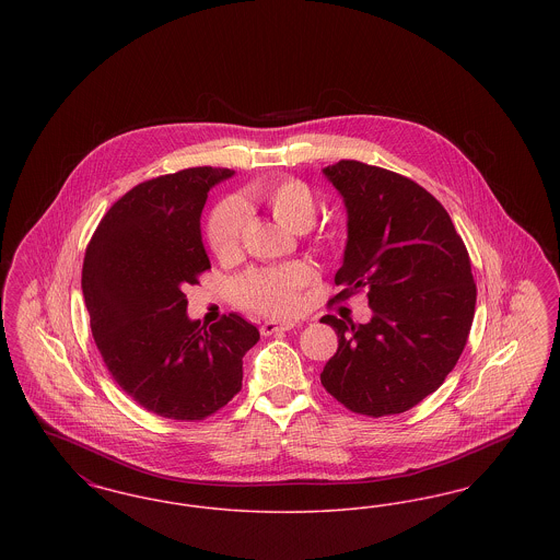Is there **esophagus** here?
Instances as JSON below:
<instances>
[{
	"instance_id": "34e87169",
	"label": "esophagus",
	"mask_w": 560,
	"mask_h": 560,
	"mask_svg": "<svg viewBox=\"0 0 560 560\" xmlns=\"http://www.w3.org/2000/svg\"><path fill=\"white\" fill-rule=\"evenodd\" d=\"M293 320H265L262 323V327H260V331H262V336H275V334H281V331H290L292 329Z\"/></svg>"
}]
</instances>
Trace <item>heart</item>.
I'll use <instances>...</instances> for the list:
<instances>
[{
	"instance_id": "heart-1",
	"label": "heart",
	"mask_w": 560,
	"mask_h": 560,
	"mask_svg": "<svg viewBox=\"0 0 560 560\" xmlns=\"http://www.w3.org/2000/svg\"><path fill=\"white\" fill-rule=\"evenodd\" d=\"M245 203L267 208L272 218L290 231H308L317 218V199L313 190L293 178L265 180L247 188ZM245 231V213L237 201H222L208 222V241L213 254L229 262L237 258ZM315 281V270L306 262H285L277 267L247 272L240 283L241 304L265 315H292L300 306V290Z\"/></svg>"
}]
</instances>
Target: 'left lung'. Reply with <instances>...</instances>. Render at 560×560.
I'll use <instances>...</instances> for the list:
<instances>
[{"mask_svg":"<svg viewBox=\"0 0 560 560\" xmlns=\"http://www.w3.org/2000/svg\"><path fill=\"white\" fill-rule=\"evenodd\" d=\"M347 208L336 300L368 290L370 323L325 315L338 352L320 384L354 413H402L452 372L475 319L470 258L447 210L413 180L342 160L323 167Z\"/></svg>","mask_w":560,"mask_h":560,"instance_id":"8db88e82","label":"left lung"}]
</instances>
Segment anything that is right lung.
Returning <instances> with one entry per match:
<instances>
[{"instance_id":"1","label":"right lung","mask_w":560,"mask_h":560,"mask_svg":"<svg viewBox=\"0 0 560 560\" xmlns=\"http://www.w3.org/2000/svg\"><path fill=\"white\" fill-rule=\"evenodd\" d=\"M233 170L188 167L128 190L101 220L81 270L94 342L115 382L170 420H203L241 390L256 325L188 319V285L210 268L201 212Z\"/></svg>"}]
</instances>
